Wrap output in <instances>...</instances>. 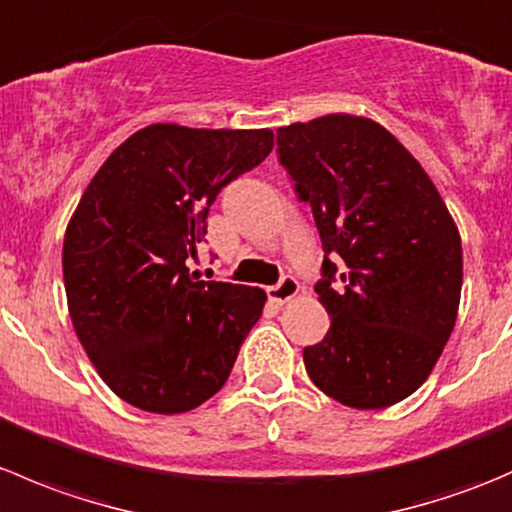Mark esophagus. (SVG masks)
Listing matches in <instances>:
<instances>
[{
    "label": "esophagus",
    "mask_w": 512,
    "mask_h": 512,
    "mask_svg": "<svg viewBox=\"0 0 512 512\" xmlns=\"http://www.w3.org/2000/svg\"><path fill=\"white\" fill-rule=\"evenodd\" d=\"M267 294H270L272 302H277V304L289 302V299H294V297H297V294H299V282H297V277L282 275L280 282H277L275 287L267 289Z\"/></svg>",
    "instance_id": "1"
}]
</instances>
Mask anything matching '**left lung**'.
Segmentation results:
<instances>
[{"mask_svg": "<svg viewBox=\"0 0 512 512\" xmlns=\"http://www.w3.org/2000/svg\"><path fill=\"white\" fill-rule=\"evenodd\" d=\"M277 156L322 237L314 285L332 327L304 347L317 389L386 409L431 374L461 302V235L418 160L369 118L332 113L277 131Z\"/></svg>", "mask_w": 512, "mask_h": 512, "instance_id": "left-lung-1", "label": "left lung"}]
</instances>
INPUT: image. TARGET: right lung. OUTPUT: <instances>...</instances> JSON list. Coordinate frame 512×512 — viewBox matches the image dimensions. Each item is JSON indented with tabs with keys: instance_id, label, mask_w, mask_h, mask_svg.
<instances>
[{
	"instance_id": "1",
	"label": "right lung",
	"mask_w": 512,
	"mask_h": 512,
	"mask_svg": "<svg viewBox=\"0 0 512 512\" xmlns=\"http://www.w3.org/2000/svg\"><path fill=\"white\" fill-rule=\"evenodd\" d=\"M270 128L208 131L153 123L94 175L64 237L76 337L108 389L151 414L218 394L265 292L200 280L190 257L220 190L270 156Z\"/></svg>"
}]
</instances>
